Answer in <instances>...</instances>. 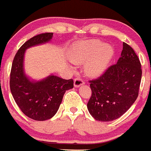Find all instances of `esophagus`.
<instances>
[{
	"label": "esophagus",
	"mask_w": 151,
	"mask_h": 151,
	"mask_svg": "<svg viewBox=\"0 0 151 151\" xmlns=\"http://www.w3.org/2000/svg\"><path fill=\"white\" fill-rule=\"evenodd\" d=\"M83 84H84V81L81 78H76L74 79V86L75 87H79Z\"/></svg>",
	"instance_id": "obj_1"
}]
</instances>
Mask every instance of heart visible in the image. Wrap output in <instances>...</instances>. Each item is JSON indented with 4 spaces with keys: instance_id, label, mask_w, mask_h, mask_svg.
<instances>
[{
    "instance_id": "1",
    "label": "heart",
    "mask_w": 151,
    "mask_h": 151,
    "mask_svg": "<svg viewBox=\"0 0 151 151\" xmlns=\"http://www.w3.org/2000/svg\"><path fill=\"white\" fill-rule=\"evenodd\" d=\"M114 54V48L109 44L88 40L75 44L70 50V58L74 63H86L88 75L98 76L104 72Z\"/></svg>"
}]
</instances>
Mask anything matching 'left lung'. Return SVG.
<instances>
[{"mask_svg": "<svg viewBox=\"0 0 151 151\" xmlns=\"http://www.w3.org/2000/svg\"><path fill=\"white\" fill-rule=\"evenodd\" d=\"M142 69L139 58L123 42L121 57L98 78L90 81L92 94L87 104L96 120L109 122L120 117L137 99Z\"/></svg>", "mask_w": 151, "mask_h": 151, "instance_id": "left-lung-1", "label": "left lung"}]
</instances>
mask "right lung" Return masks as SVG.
<instances>
[{
	"label": "right lung",
	"instance_id": "obj_1",
	"mask_svg": "<svg viewBox=\"0 0 151 151\" xmlns=\"http://www.w3.org/2000/svg\"><path fill=\"white\" fill-rule=\"evenodd\" d=\"M53 33L33 37L19 48L13 60L10 74V88L18 106L26 116L37 121L52 117L58 111L65 91L73 88V80H65L50 75L39 81H31L24 70L26 50L48 42Z\"/></svg>",
	"mask_w": 151,
	"mask_h": 151
}]
</instances>
